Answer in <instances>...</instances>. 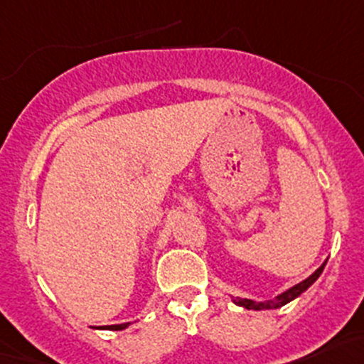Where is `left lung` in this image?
<instances>
[{"instance_id": "left-lung-1", "label": "left lung", "mask_w": 364, "mask_h": 364, "mask_svg": "<svg viewBox=\"0 0 364 364\" xmlns=\"http://www.w3.org/2000/svg\"><path fill=\"white\" fill-rule=\"evenodd\" d=\"M326 261H328V259H326ZM326 261L323 262V264L319 266L318 269L314 271V273L311 274L309 278H306L304 282L297 283V285L290 287L289 290H285V292H283V294L277 295V297H274V299H269V301H262V302H255V301H250V299H242V297H237V299H233V302H235V304H237V306L245 307V309H254V311L279 309V307H282V306L289 304V302H292L294 299H297L299 295H301V294H304L306 290L309 289V287L313 285L314 282H316V279L319 278V274H321V273H323V269H325Z\"/></svg>"}]
</instances>
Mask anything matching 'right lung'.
<instances>
[{"label": "right lung", "mask_w": 364, "mask_h": 364, "mask_svg": "<svg viewBox=\"0 0 364 364\" xmlns=\"http://www.w3.org/2000/svg\"><path fill=\"white\" fill-rule=\"evenodd\" d=\"M131 325V321H127V323H121V325H107V326H97V328H100V330H115V331H119V330H124V328H127V326Z\"/></svg>", "instance_id": "add662e5"}]
</instances>
